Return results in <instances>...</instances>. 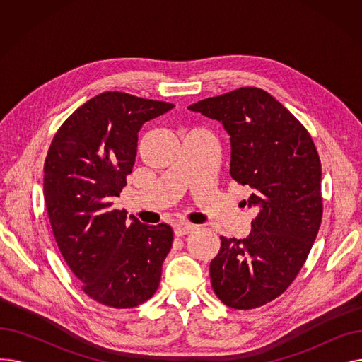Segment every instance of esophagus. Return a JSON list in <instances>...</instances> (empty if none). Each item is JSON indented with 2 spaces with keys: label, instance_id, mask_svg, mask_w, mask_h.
I'll list each match as a JSON object with an SVG mask.
<instances>
[{
  "label": "esophagus",
  "instance_id": "esophagus-1",
  "mask_svg": "<svg viewBox=\"0 0 362 362\" xmlns=\"http://www.w3.org/2000/svg\"><path fill=\"white\" fill-rule=\"evenodd\" d=\"M197 229L195 224H189V223H185V224H177L175 227V235L176 236H185V235H189L191 232H194Z\"/></svg>",
  "mask_w": 362,
  "mask_h": 362
}]
</instances>
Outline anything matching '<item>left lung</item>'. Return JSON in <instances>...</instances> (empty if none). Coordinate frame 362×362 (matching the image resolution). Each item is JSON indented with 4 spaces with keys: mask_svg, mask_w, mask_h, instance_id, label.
Returning a JSON list of instances; mask_svg holds the SVG:
<instances>
[{
    "mask_svg": "<svg viewBox=\"0 0 362 362\" xmlns=\"http://www.w3.org/2000/svg\"><path fill=\"white\" fill-rule=\"evenodd\" d=\"M230 135V176L248 185L258 214L246 239L221 236L210 264L224 305L252 310L276 299L298 276L317 238L321 163L308 130L269 92L239 88L187 107Z\"/></svg>",
    "mask_w": 362,
    "mask_h": 362,
    "instance_id": "8db88e82",
    "label": "left lung"
}]
</instances>
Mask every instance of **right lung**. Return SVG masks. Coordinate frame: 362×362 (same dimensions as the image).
Returning <instances> with one entry per match:
<instances>
[{"mask_svg": "<svg viewBox=\"0 0 362 362\" xmlns=\"http://www.w3.org/2000/svg\"><path fill=\"white\" fill-rule=\"evenodd\" d=\"M173 107L103 92L71 114L48 149L44 197L55 242L82 291L111 308L138 307L156 293L173 243L168 224H142L112 208L142 124Z\"/></svg>", "mask_w": 362, "mask_h": 362, "instance_id": "obj_1", "label": "right lung"}]
</instances>
